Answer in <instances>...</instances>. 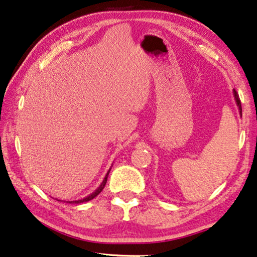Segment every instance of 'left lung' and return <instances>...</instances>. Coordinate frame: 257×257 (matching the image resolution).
Returning a JSON list of instances; mask_svg holds the SVG:
<instances>
[{
    "label": "left lung",
    "mask_w": 257,
    "mask_h": 257,
    "mask_svg": "<svg viewBox=\"0 0 257 257\" xmlns=\"http://www.w3.org/2000/svg\"><path fill=\"white\" fill-rule=\"evenodd\" d=\"M233 92H234V98H235V101H237V104H238V107H239V109H240V113H241V101H240V98H239V95H238V92L235 91V90H233Z\"/></svg>",
    "instance_id": "8db88e82"
}]
</instances>
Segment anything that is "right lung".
<instances>
[{"instance_id":"1","label":"right lung","mask_w":257,"mask_h":257,"mask_svg":"<svg viewBox=\"0 0 257 257\" xmlns=\"http://www.w3.org/2000/svg\"><path fill=\"white\" fill-rule=\"evenodd\" d=\"M109 173V172H108ZM108 173H107V175L106 176H105V178H104V181H103V183H101L100 184V186L98 187V189H97L95 192L93 193H91L90 195H88L87 198H84V199H81V200H76V201H71L70 203H81V202H85V201H90L91 199H93L95 197H97V195H98L101 191H103V189L105 187V184H106V181H107V176H108Z\"/></svg>"}]
</instances>
